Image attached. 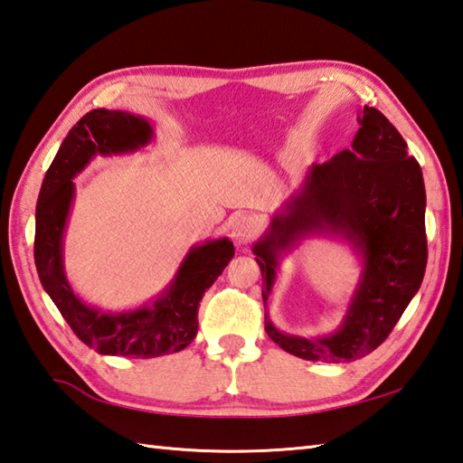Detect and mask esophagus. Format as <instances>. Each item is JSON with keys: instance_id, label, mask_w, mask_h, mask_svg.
<instances>
[{"instance_id": "34e87169", "label": "esophagus", "mask_w": 463, "mask_h": 463, "mask_svg": "<svg viewBox=\"0 0 463 463\" xmlns=\"http://www.w3.org/2000/svg\"><path fill=\"white\" fill-rule=\"evenodd\" d=\"M259 221L250 214H241L231 222V239L239 244H247L257 237Z\"/></svg>"}]
</instances>
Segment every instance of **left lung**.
<instances>
[{
    "label": "left lung",
    "instance_id": "8db88e82",
    "mask_svg": "<svg viewBox=\"0 0 463 463\" xmlns=\"http://www.w3.org/2000/svg\"><path fill=\"white\" fill-rule=\"evenodd\" d=\"M349 150L313 165L270 221L252 252L262 275V303L275 285L280 252L311 237L339 234L364 259L359 285L341 327L319 339L279 331L265 313V331L280 349L307 361L343 364L375 351L420 291L428 265L425 186L418 160L395 126L365 106Z\"/></svg>",
    "mask_w": 463,
    "mask_h": 463
}]
</instances>
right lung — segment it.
I'll use <instances>...</instances> for the list:
<instances>
[{"mask_svg":"<svg viewBox=\"0 0 463 463\" xmlns=\"http://www.w3.org/2000/svg\"><path fill=\"white\" fill-rule=\"evenodd\" d=\"M150 140L152 126L146 118L104 108L88 112L63 138L35 206L33 259L42 287L76 337L102 355L150 359L188 347L198 331L201 298L234 255L229 239L193 247L166 291L136 311L102 313L80 301L61 260L63 229L74 201L71 178L98 154L134 152Z\"/></svg>","mask_w":463,"mask_h":463,"instance_id":"1","label":"right lung"}]
</instances>
